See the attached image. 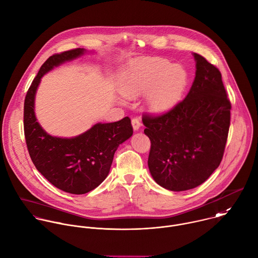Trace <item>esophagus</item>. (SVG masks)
<instances>
[{"instance_id":"1","label":"esophagus","mask_w":258,"mask_h":258,"mask_svg":"<svg viewBox=\"0 0 258 258\" xmlns=\"http://www.w3.org/2000/svg\"><path fill=\"white\" fill-rule=\"evenodd\" d=\"M132 124H133L134 131H138L141 127V119L138 117H134L132 119Z\"/></svg>"}]
</instances>
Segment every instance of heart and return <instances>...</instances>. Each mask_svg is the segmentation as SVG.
I'll list each match as a JSON object with an SVG mask.
<instances>
[{
	"label": "heart",
	"instance_id": "heart-1",
	"mask_svg": "<svg viewBox=\"0 0 258 258\" xmlns=\"http://www.w3.org/2000/svg\"><path fill=\"white\" fill-rule=\"evenodd\" d=\"M187 82L186 71L164 60H146L138 63L125 74L120 91L128 98L141 96L151 88L148 104L155 111L172 106L181 96Z\"/></svg>",
	"mask_w": 258,
	"mask_h": 258
}]
</instances>
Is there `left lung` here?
Here are the masks:
<instances>
[{
    "label": "left lung",
    "instance_id": "left-lung-1",
    "mask_svg": "<svg viewBox=\"0 0 258 258\" xmlns=\"http://www.w3.org/2000/svg\"><path fill=\"white\" fill-rule=\"evenodd\" d=\"M194 58L196 76L185 99L165 113L143 115L151 175L176 192L198 187L219 167L230 126L221 72L203 56L194 53Z\"/></svg>",
    "mask_w": 258,
    "mask_h": 258
}]
</instances>
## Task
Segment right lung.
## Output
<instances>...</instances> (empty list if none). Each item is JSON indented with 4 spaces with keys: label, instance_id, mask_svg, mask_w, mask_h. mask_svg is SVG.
I'll return each instance as SVG.
<instances>
[{
    "label": "right lung",
    "instance_id": "obj_1",
    "mask_svg": "<svg viewBox=\"0 0 258 258\" xmlns=\"http://www.w3.org/2000/svg\"><path fill=\"white\" fill-rule=\"evenodd\" d=\"M84 52L83 48H76L50 56L34 78L24 102L25 140L33 164L53 186L75 195L90 192L104 181L118 146L133 136L128 116L115 122L96 123L70 139L52 137L38 123L34 100L42 76Z\"/></svg>",
    "mask_w": 258,
    "mask_h": 258
}]
</instances>
